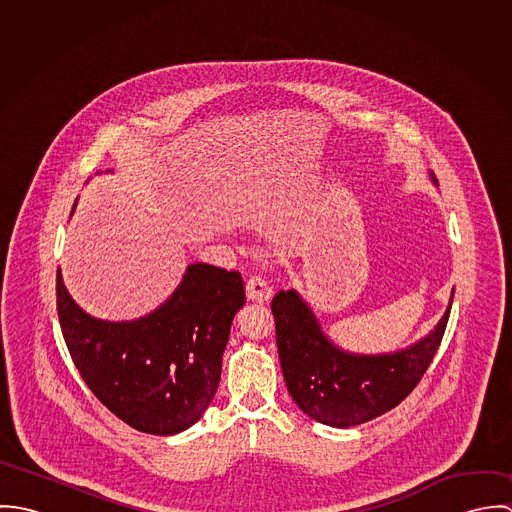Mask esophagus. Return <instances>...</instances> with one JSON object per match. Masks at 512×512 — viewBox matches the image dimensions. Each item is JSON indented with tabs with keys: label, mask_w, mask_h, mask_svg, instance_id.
<instances>
[{
	"label": "esophagus",
	"mask_w": 512,
	"mask_h": 512,
	"mask_svg": "<svg viewBox=\"0 0 512 512\" xmlns=\"http://www.w3.org/2000/svg\"><path fill=\"white\" fill-rule=\"evenodd\" d=\"M272 293L274 292H272L270 284H268L264 278H260V276L248 278V282H246V297H248L250 301L266 303V301L272 299Z\"/></svg>",
	"instance_id": "esophagus-1"
}]
</instances>
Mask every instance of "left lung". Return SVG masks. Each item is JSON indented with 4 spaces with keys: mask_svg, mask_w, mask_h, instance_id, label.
I'll return each instance as SVG.
<instances>
[{
    "mask_svg": "<svg viewBox=\"0 0 512 512\" xmlns=\"http://www.w3.org/2000/svg\"><path fill=\"white\" fill-rule=\"evenodd\" d=\"M430 179L438 187L432 171ZM453 292L428 335L404 349L376 355L339 347L301 293H276L272 313L278 355L293 402L309 418L331 428L359 426L398 406L420 382L438 351Z\"/></svg>",
    "mask_w": 512,
    "mask_h": 512,
    "instance_id": "left-lung-1",
    "label": "left lung"
}]
</instances>
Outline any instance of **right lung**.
<instances>
[{
	"instance_id": "add662e5",
	"label": "right lung",
	"mask_w": 512,
	"mask_h": 512,
	"mask_svg": "<svg viewBox=\"0 0 512 512\" xmlns=\"http://www.w3.org/2000/svg\"><path fill=\"white\" fill-rule=\"evenodd\" d=\"M244 301L238 272L197 262L147 315L108 321L86 313L57 272L59 321L80 376L110 412L153 436L185 432L205 414Z\"/></svg>"
}]
</instances>
